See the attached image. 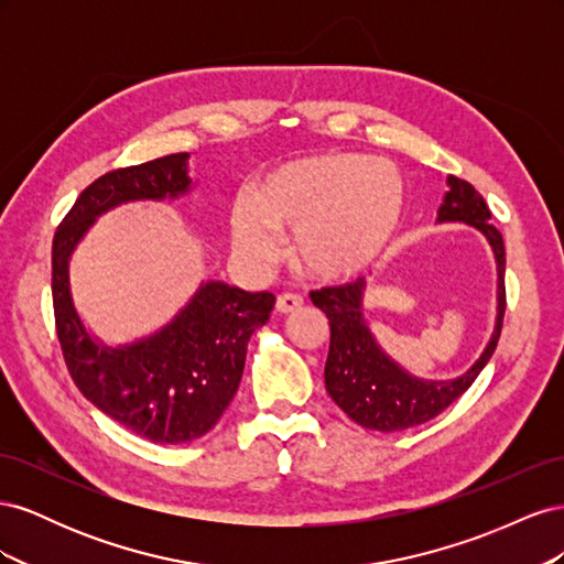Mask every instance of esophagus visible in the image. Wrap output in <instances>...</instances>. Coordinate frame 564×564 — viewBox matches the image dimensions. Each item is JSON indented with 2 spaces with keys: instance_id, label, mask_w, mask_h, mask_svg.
Returning <instances> with one entry per match:
<instances>
[{
  "instance_id": "esophagus-1",
  "label": "esophagus",
  "mask_w": 564,
  "mask_h": 564,
  "mask_svg": "<svg viewBox=\"0 0 564 564\" xmlns=\"http://www.w3.org/2000/svg\"><path fill=\"white\" fill-rule=\"evenodd\" d=\"M299 305H303V299L299 294H280L275 301V311L278 313H292Z\"/></svg>"
}]
</instances>
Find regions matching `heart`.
<instances>
[{"label":"heart","instance_id":"1","mask_svg":"<svg viewBox=\"0 0 564 564\" xmlns=\"http://www.w3.org/2000/svg\"><path fill=\"white\" fill-rule=\"evenodd\" d=\"M404 209L395 166L365 155L327 152L272 169L232 216L235 247L253 263L278 256V237L294 232V256L311 275L350 280L390 245Z\"/></svg>","mask_w":564,"mask_h":564}]
</instances>
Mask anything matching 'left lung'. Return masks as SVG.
I'll list each match as a JSON object with an SVG mask.
<instances>
[{"label": "left lung", "instance_id": "1", "mask_svg": "<svg viewBox=\"0 0 564 564\" xmlns=\"http://www.w3.org/2000/svg\"><path fill=\"white\" fill-rule=\"evenodd\" d=\"M449 193L440 204L437 220H460L480 230L497 256L499 270V305L497 327L485 352L466 373L452 381H423L406 373L379 348L373 340L367 319L362 315L365 280H355L338 286H324L311 299L327 315L332 340L324 383L332 400L344 412L369 431H404L412 425L435 419L440 412L456 402L473 386L477 373L485 369L489 357L497 350L501 324L506 313V249L501 232L491 226V212L485 197L464 181L449 176Z\"/></svg>", "mask_w": 564, "mask_h": 564}]
</instances>
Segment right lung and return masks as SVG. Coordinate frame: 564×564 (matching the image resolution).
I'll use <instances>...</instances> for the list:
<instances>
[{"mask_svg": "<svg viewBox=\"0 0 564 564\" xmlns=\"http://www.w3.org/2000/svg\"><path fill=\"white\" fill-rule=\"evenodd\" d=\"M187 152L124 166L84 187L51 247V296L67 371L82 395L131 433L181 445L209 433L235 398L251 334L268 322L275 296L204 282L164 329L131 346H100L84 329L67 261L96 216L133 199L191 191Z\"/></svg>", "mask_w": 564, "mask_h": 564, "instance_id": "1", "label": "right lung"}]
</instances>
